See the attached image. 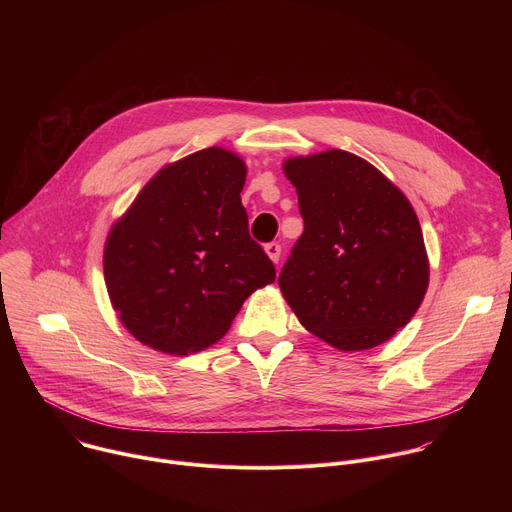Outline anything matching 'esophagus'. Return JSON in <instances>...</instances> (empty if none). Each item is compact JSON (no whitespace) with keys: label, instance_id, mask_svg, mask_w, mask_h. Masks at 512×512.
<instances>
[{"label":"esophagus","instance_id":"obj_1","mask_svg":"<svg viewBox=\"0 0 512 512\" xmlns=\"http://www.w3.org/2000/svg\"><path fill=\"white\" fill-rule=\"evenodd\" d=\"M265 253L269 255V259H271L273 263H277V261H279V255H281V245L275 243V241H273V243H267V245H265Z\"/></svg>","mask_w":512,"mask_h":512}]
</instances>
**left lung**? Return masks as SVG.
<instances>
[{
	"label": "left lung",
	"mask_w": 512,
	"mask_h": 512,
	"mask_svg": "<svg viewBox=\"0 0 512 512\" xmlns=\"http://www.w3.org/2000/svg\"><path fill=\"white\" fill-rule=\"evenodd\" d=\"M304 233L281 273V294L304 328L338 350L383 344L427 291L421 227L403 192L354 154L328 150L283 164Z\"/></svg>",
	"instance_id": "8db88e82"
}]
</instances>
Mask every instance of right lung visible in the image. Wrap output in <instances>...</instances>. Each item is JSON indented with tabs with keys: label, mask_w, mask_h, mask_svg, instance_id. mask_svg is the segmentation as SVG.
<instances>
[{
	"label": "right lung",
	"mask_w": 512,
	"mask_h": 512,
	"mask_svg": "<svg viewBox=\"0 0 512 512\" xmlns=\"http://www.w3.org/2000/svg\"><path fill=\"white\" fill-rule=\"evenodd\" d=\"M247 168L223 148L162 168L113 225L103 257L111 304L143 344L198 352L223 338L275 267L249 235Z\"/></svg>",
	"instance_id": "right-lung-1"
}]
</instances>
